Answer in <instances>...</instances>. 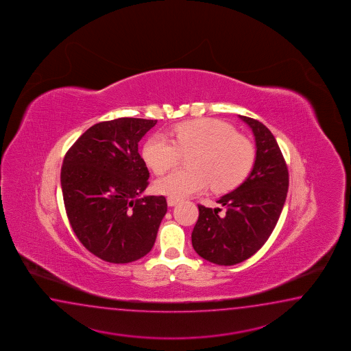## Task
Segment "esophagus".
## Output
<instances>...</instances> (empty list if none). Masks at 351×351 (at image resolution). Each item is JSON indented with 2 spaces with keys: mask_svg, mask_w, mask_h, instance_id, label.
<instances>
[{
  "mask_svg": "<svg viewBox=\"0 0 351 351\" xmlns=\"http://www.w3.org/2000/svg\"><path fill=\"white\" fill-rule=\"evenodd\" d=\"M167 203H168V206H177L179 203V199H177V198H173V197H169V198L167 199Z\"/></svg>",
  "mask_w": 351,
  "mask_h": 351,
  "instance_id": "obj_1",
  "label": "esophagus"
}]
</instances>
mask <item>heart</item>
I'll return each instance as SVG.
<instances>
[{
    "mask_svg": "<svg viewBox=\"0 0 351 351\" xmlns=\"http://www.w3.org/2000/svg\"><path fill=\"white\" fill-rule=\"evenodd\" d=\"M173 139L156 134L147 141L143 158L156 174L171 171L182 153H190L182 168L158 179L156 191L173 198H184L212 184L215 192H227L247 178L254 163V145L227 122L202 118L177 124Z\"/></svg>",
    "mask_w": 351,
    "mask_h": 351,
    "instance_id": "b5f03b06",
    "label": "heart"
}]
</instances>
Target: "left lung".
I'll use <instances>...</instances> for the list:
<instances>
[{"instance_id":"obj_1","label":"left lung","mask_w":351,"mask_h":351,"mask_svg":"<svg viewBox=\"0 0 351 351\" xmlns=\"http://www.w3.org/2000/svg\"><path fill=\"white\" fill-rule=\"evenodd\" d=\"M239 118L254 134L253 169L241 186L217 200L226 206V213L220 214V208L198 206L199 217L192 233L194 250L218 265L247 261L265 244L288 193V167L274 136L259 121Z\"/></svg>"}]
</instances>
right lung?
<instances>
[{
	"label": "right lung",
	"mask_w": 351,
	"mask_h": 351,
	"mask_svg": "<svg viewBox=\"0 0 351 351\" xmlns=\"http://www.w3.org/2000/svg\"><path fill=\"white\" fill-rule=\"evenodd\" d=\"M156 123L124 117L95 124L63 159L61 186L69 224L83 247L102 261L131 263L154 245L167 200L139 198L149 172L138 143Z\"/></svg>",
	"instance_id": "add662e5"
}]
</instances>
